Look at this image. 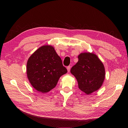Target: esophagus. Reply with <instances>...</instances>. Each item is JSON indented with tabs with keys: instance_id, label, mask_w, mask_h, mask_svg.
Segmentation results:
<instances>
[{
	"instance_id": "34e87169",
	"label": "esophagus",
	"mask_w": 128,
	"mask_h": 128,
	"mask_svg": "<svg viewBox=\"0 0 128 128\" xmlns=\"http://www.w3.org/2000/svg\"><path fill=\"white\" fill-rule=\"evenodd\" d=\"M67 70H68V72H70V66H68V67H67Z\"/></svg>"
}]
</instances>
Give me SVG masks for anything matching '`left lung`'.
Returning <instances> with one entry per match:
<instances>
[{"label": "left lung", "instance_id": "obj_1", "mask_svg": "<svg viewBox=\"0 0 128 128\" xmlns=\"http://www.w3.org/2000/svg\"><path fill=\"white\" fill-rule=\"evenodd\" d=\"M78 61L70 69L76 77L78 88L89 95L99 90L105 78V68L103 62L92 52H83L78 56Z\"/></svg>", "mask_w": 128, "mask_h": 128}]
</instances>
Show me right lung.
I'll return each instance as SVG.
<instances>
[{
  "label": "right lung",
  "mask_w": 128,
  "mask_h": 128,
  "mask_svg": "<svg viewBox=\"0 0 128 128\" xmlns=\"http://www.w3.org/2000/svg\"><path fill=\"white\" fill-rule=\"evenodd\" d=\"M66 73L61 58L51 45L40 47L28 60V78L32 86L40 92H49L57 85L60 77Z\"/></svg>",
  "instance_id": "right-lung-1"
}]
</instances>
